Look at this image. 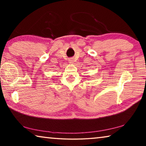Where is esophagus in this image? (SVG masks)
Wrapping results in <instances>:
<instances>
[{
  "label": "esophagus",
  "mask_w": 146,
  "mask_h": 146,
  "mask_svg": "<svg viewBox=\"0 0 146 146\" xmlns=\"http://www.w3.org/2000/svg\"><path fill=\"white\" fill-rule=\"evenodd\" d=\"M69 61H70V63H73L74 62V60H73V58H70V60H69Z\"/></svg>",
  "instance_id": "1"
}]
</instances>
